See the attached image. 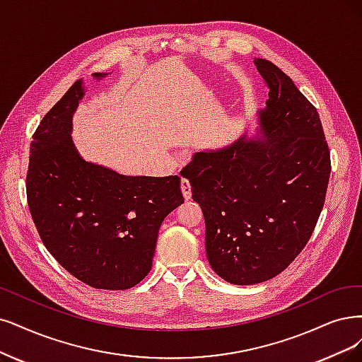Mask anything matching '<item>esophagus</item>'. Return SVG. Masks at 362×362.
<instances>
[{
  "label": "esophagus",
  "instance_id": "34e87169",
  "mask_svg": "<svg viewBox=\"0 0 362 362\" xmlns=\"http://www.w3.org/2000/svg\"><path fill=\"white\" fill-rule=\"evenodd\" d=\"M180 189H182V194L185 197V199H189L192 197V192H191V183L188 179H182L180 180Z\"/></svg>",
  "mask_w": 362,
  "mask_h": 362
}]
</instances>
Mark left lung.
I'll use <instances>...</instances> for the list:
<instances>
[{
    "label": "left lung",
    "instance_id": "left-lung-1",
    "mask_svg": "<svg viewBox=\"0 0 362 362\" xmlns=\"http://www.w3.org/2000/svg\"><path fill=\"white\" fill-rule=\"evenodd\" d=\"M269 86L258 137L194 155L183 168L206 221L213 272L233 285L282 273L322 211L331 159L315 105L273 62L257 58Z\"/></svg>",
    "mask_w": 362,
    "mask_h": 362
}]
</instances>
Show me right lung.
<instances>
[{
  "instance_id": "add662e5",
  "label": "right lung",
  "mask_w": 362,
  "mask_h": 362,
  "mask_svg": "<svg viewBox=\"0 0 362 362\" xmlns=\"http://www.w3.org/2000/svg\"><path fill=\"white\" fill-rule=\"evenodd\" d=\"M83 95L77 80L35 129L26 198L46 249L66 272L92 288L128 289L151 272L159 226L185 202L180 177L124 176L85 160L71 139Z\"/></svg>"
}]
</instances>
